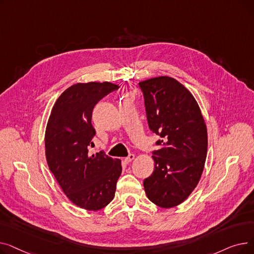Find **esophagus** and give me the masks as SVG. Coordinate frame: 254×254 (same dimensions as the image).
<instances>
[{
    "label": "esophagus",
    "mask_w": 254,
    "mask_h": 254,
    "mask_svg": "<svg viewBox=\"0 0 254 254\" xmlns=\"http://www.w3.org/2000/svg\"><path fill=\"white\" fill-rule=\"evenodd\" d=\"M134 158H135V155H134V154H128V155L125 158V162H126L127 164H129Z\"/></svg>",
    "instance_id": "obj_1"
}]
</instances>
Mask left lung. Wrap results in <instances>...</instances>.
<instances>
[{
	"label": "left lung",
	"instance_id": "1",
	"mask_svg": "<svg viewBox=\"0 0 254 254\" xmlns=\"http://www.w3.org/2000/svg\"><path fill=\"white\" fill-rule=\"evenodd\" d=\"M150 130L161 137L152 151L154 171L145 192L162 208L181 204L199 181L207 156V128L193 96L176 79L162 76L139 83Z\"/></svg>",
	"mask_w": 254,
	"mask_h": 254
}]
</instances>
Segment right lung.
Instances as JSON below:
<instances>
[{
  "instance_id": "obj_1",
  "label": "right lung",
  "mask_w": 254,
  "mask_h": 254,
  "mask_svg": "<svg viewBox=\"0 0 254 254\" xmlns=\"http://www.w3.org/2000/svg\"><path fill=\"white\" fill-rule=\"evenodd\" d=\"M118 89L110 82L77 83L66 88L53 106L45 132L48 167L63 191L80 208L97 211L114 197L122 174L119 159L103 150L90 154L96 130L92 110L100 100Z\"/></svg>"
}]
</instances>
